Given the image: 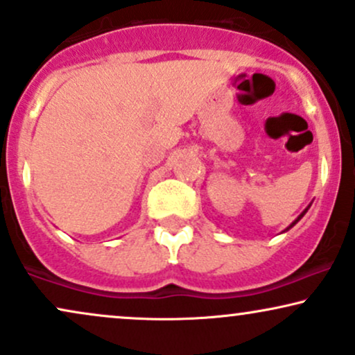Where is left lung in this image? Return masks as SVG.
<instances>
[{
    "instance_id": "1",
    "label": "left lung",
    "mask_w": 355,
    "mask_h": 355,
    "mask_svg": "<svg viewBox=\"0 0 355 355\" xmlns=\"http://www.w3.org/2000/svg\"><path fill=\"white\" fill-rule=\"evenodd\" d=\"M307 210H309V207H307V208H306V210H304V211H302V213H301V215H300V216H297V218L293 221V223H291V226H289V228H293V226H294V225H296V223H297V221H300V220L302 218V216H304V215H306V211H307ZM289 228H288V230H289Z\"/></svg>"
}]
</instances>
